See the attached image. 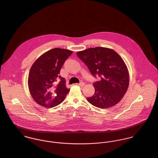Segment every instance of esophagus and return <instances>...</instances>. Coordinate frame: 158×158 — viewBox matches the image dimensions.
<instances>
[{"mask_svg": "<svg viewBox=\"0 0 158 158\" xmlns=\"http://www.w3.org/2000/svg\"><path fill=\"white\" fill-rule=\"evenodd\" d=\"M77 85H79V86H85V83L84 82H81V83H77Z\"/></svg>", "mask_w": 158, "mask_h": 158, "instance_id": "esophagus-1", "label": "esophagus"}]
</instances>
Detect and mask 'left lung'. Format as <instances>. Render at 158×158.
Here are the masks:
<instances>
[{
    "mask_svg": "<svg viewBox=\"0 0 158 158\" xmlns=\"http://www.w3.org/2000/svg\"><path fill=\"white\" fill-rule=\"evenodd\" d=\"M77 54L93 76L98 74L101 78L93 84L95 93L87 101L100 108L117 104L124 97L129 83V71L121 57L105 47L90 48Z\"/></svg>",
    "mask_w": 158,
    "mask_h": 158,
    "instance_id": "obj_1",
    "label": "left lung"
}]
</instances>
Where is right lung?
Segmentation results:
<instances>
[{
  "label": "right lung",
  "mask_w": 158,
  "mask_h": 158,
  "mask_svg": "<svg viewBox=\"0 0 158 158\" xmlns=\"http://www.w3.org/2000/svg\"><path fill=\"white\" fill-rule=\"evenodd\" d=\"M72 52L53 48L41 55L32 64L28 77V87L33 99L38 104L52 108L62 103L70 89L65 80L59 75L65 60Z\"/></svg>",
  "instance_id": "add662e5"
}]
</instances>
